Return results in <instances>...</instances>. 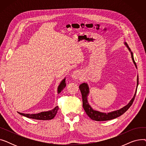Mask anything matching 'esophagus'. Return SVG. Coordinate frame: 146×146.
<instances>
[{"label": "esophagus", "instance_id": "esophagus-1", "mask_svg": "<svg viewBox=\"0 0 146 146\" xmlns=\"http://www.w3.org/2000/svg\"><path fill=\"white\" fill-rule=\"evenodd\" d=\"M81 75V72L80 70H75L72 74V77L74 79H78Z\"/></svg>", "mask_w": 146, "mask_h": 146}]
</instances>
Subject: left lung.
<instances>
[{
	"label": "left lung",
	"mask_w": 146,
	"mask_h": 146,
	"mask_svg": "<svg viewBox=\"0 0 146 146\" xmlns=\"http://www.w3.org/2000/svg\"><path fill=\"white\" fill-rule=\"evenodd\" d=\"M124 44L126 45V47L128 48L129 51L131 52V58L133 59V62L136 66L134 60V57H133V54L131 51V50H130L129 47H128V45L126 42H124ZM137 88L135 94L132 98L131 101H129V102L124 106L123 108H121L120 110H117V111H112L108 113H105V112H101L98 111H95L92 109V108L90 106V105L89 104L88 102V96L89 93V88L88 85V84L86 83H83L81 85L79 86V89L80 90L82 96V101H83V107L84 110L85 111L86 113H87L88 115L92 119V120H95L96 121H108L111 119H113L116 118L121 115H122V114L125 113L128 109L130 106H131V105L133 103V101L134 100V98L136 95L137 92V86L139 85V77L137 76Z\"/></svg>",
	"instance_id": "obj_1"
}]
</instances>
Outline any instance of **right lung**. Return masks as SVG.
<instances>
[{"label": "right lung", "mask_w": 146, "mask_h": 146, "mask_svg": "<svg viewBox=\"0 0 146 146\" xmlns=\"http://www.w3.org/2000/svg\"><path fill=\"white\" fill-rule=\"evenodd\" d=\"M66 78H64L62 81L60 82V84L58 87V94H60L63 89L66 87ZM58 110V106H56L51 111H45L41 112L40 113H35V114H29V113H23L21 112H18L21 115L26 117L29 118H32L38 120H49L52 119L54 118L56 115Z\"/></svg>", "instance_id": "right-lung-1"}]
</instances>
